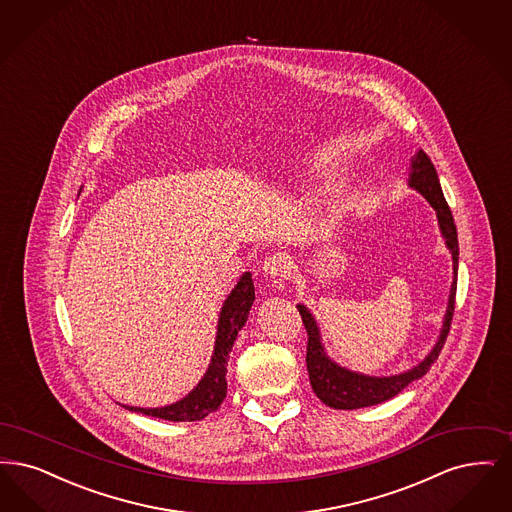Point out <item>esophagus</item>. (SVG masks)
Here are the masks:
<instances>
[{
    "label": "esophagus",
    "instance_id": "1",
    "mask_svg": "<svg viewBox=\"0 0 512 512\" xmlns=\"http://www.w3.org/2000/svg\"><path fill=\"white\" fill-rule=\"evenodd\" d=\"M289 257L286 253H274L270 257H266L263 263V272L270 278H286L289 272Z\"/></svg>",
    "mask_w": 512,
    "mask_h": 512
}]
</instances>
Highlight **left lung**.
<instances>
[{
    "mask_svg": "<svg viewBox=\"0 0 512 512\" xmlns=\"http://www.w3.org/2000/svg\"><path fill=\"white\" fill-rule=\"evenodd\" d=\"M408 186L417 190L436 211L438 226L444 238V244L450 249L451 261H453V280H451L450 299H448V308L444 314V322L440 328V335L430 348L429 354L413 368L396 375H366L360 371L343 368L337 362H333L324 348L322 335L316 318L303 303H299L297 308L301 312L303 324L307 328L308 347H307V369L310 377V385L314 394L333 409H358L369 408L383 404L396 394L408 387L409 383L421 379L430 366L438 360V354L446 343V337L450 333L451 316L455 308V291H457V266H459V244H457V228L451 217L450 207L446 204L442 186L438 181V173L434 165L430 162L429 156L419 150L409 165Z\"/></svg>",
    "mask_w": 512,
    "mask_h": 512,
    "instance_id": "left-lung-1",
    "label": "left lung"
}]
</instances>
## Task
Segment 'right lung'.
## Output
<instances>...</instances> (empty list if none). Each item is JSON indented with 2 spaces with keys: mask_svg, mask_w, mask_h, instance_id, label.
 <instances>
[{
  "mask_svg": "<svg viewBox=\"0 0 512 512\" xmlns=\"http://www.w3.org/2000/svg\"><path fill=\"white\" fill-rule=\"evenodd\" d=\"M253 301H255V287L251 280V272H244L238 284L228 293L219 312L215 347H213L211 362L205 369L204 377L184 398L162 408H135V406H123V408L165 419V421H175V423L200 421L209 413L217 411L226 396L228 354L234 347L238 331L246 326Z\"/></svg>",
  "mask_w": 512,
  "mask_h": 512,
  "instance_id": "right-lung-1",
  "label": "right lung"
}]
</instances>
